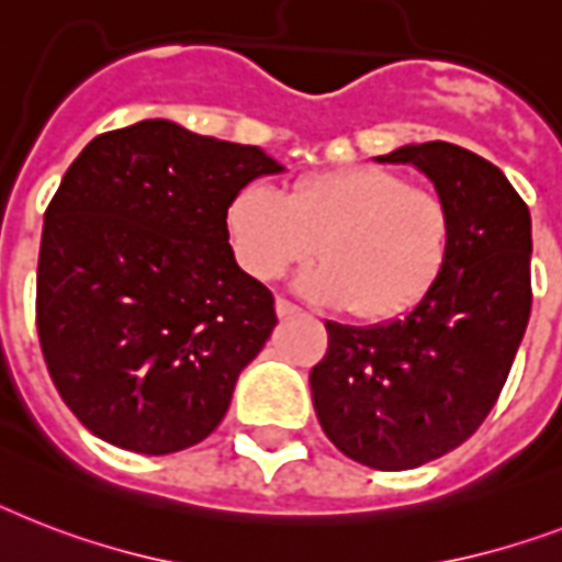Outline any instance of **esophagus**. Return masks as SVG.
Returning a JSON list of instances; mask_svg holds the SVG:
<instances>
[{
	"label": "esophagus",
	"instance_id": "34e87169",
	"mask_svg": "<svg viewBox=\"0 0 562 562\" xmlns=\"http://www.w3.org/2000/svg\"><path fill=\"white\" fill-rule=\"evenodd\" d=\"M277 314H280V317H291V314H300V305L289 303L285 296H277Z\"/></svg>",
	"mask_w": 562,
	"mask_h": 562
}]
</instances>
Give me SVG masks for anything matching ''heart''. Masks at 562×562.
I'll return each mask as SVG.
<instances>
[{"label": "heart", "instance_id": "heart-1", "mask_svg": "<svg viewBox=\"0 0 562 562\" xmlns=\"http://www.w3.org/2000/svg\"><path fill=\"white\" fill-rule=\"evenodd\" d=\"M236 262L254 280H277L321 254L300 289L363 321L413 312L450 254L453 218L436 190L375 164L300 176L282 195L245 187L227 210Z\"/></svg>", "mask_w": 562, "mask_h": 562}]
</instances>
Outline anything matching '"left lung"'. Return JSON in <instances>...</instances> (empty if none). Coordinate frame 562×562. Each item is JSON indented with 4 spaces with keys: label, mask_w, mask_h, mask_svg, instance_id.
I'll list each match as a JSON object with an SVG mask.
<instances>
[{
    "label": "left lung",
    "mask_w": 562,
    "mask_h": 562,
    "mask_svg": "<svg viewBox=\"0 0 562 562\" xmlns=\"http://www.w3.org/2000/svg\"><path fill=\"white\" fill-rule=\"evenodd\" d=\"M378 161L415 164L450 207L439 280L401 321L326 323L312 369L328 441L375 471H409L468 441L494 409L531 314V216L499 167L447 140Z\"/></svg>",
    "instance_id": "obj_1"
}]
</instances>
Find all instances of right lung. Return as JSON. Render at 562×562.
Wrapping results in <instances>:
<instances>
[{
    "label": "right lung",
    "instance_id": "add662e5",
    "mask_svg": "<svg viewBox=\"0 0 562 562\" xmlns=\"http://www.w3.org/2000/svg\"><path fill=\"white\" fill-rule=\"evenodd\" d=\"M282 167L262 149L140 121L91 140L45 210L36 331L59 398L135 453L199 445L277 326L236 266L227 207Z\"/></svg>",
    "mask_w": 562,
    "mask_h": 562
}]
</instances>
